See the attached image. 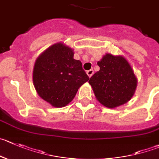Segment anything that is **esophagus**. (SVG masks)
<instances>
[{
  "mask_svg": "<svg viewBox=\"0 0 159 159\" xmlns=\"http://www.w3.org/2000/svg\"><path fill=\"white\" fill-rule=\"evenodd\" d=\"M87 75H88V76L90 78V77H91L92 75H93V69H90V70L87 71Z\"/></svg>",
  "mask_w": 159,
  "mask_h": 159,
  "instance_id": "34e87169",
  "label": "esophagus"
}]
</instances>
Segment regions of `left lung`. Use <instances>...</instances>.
Returning a JSON list of instances; mask_svg holds the SVG:
<instances>
[{
	"instance_id": "1",
	"label": "left lung",
	"mask_w": 159,
	"mask_h": 159,
	"mask_svg": "<svg viewBox=\"0 0 159 159\" xmlns=\"http://www.w3.org/2000/svg\"><path fill=\"white\" fill-rule=\"evenodd\" d=\"M98 65L100 70L90 77L89 84L100 103L116 108L129 101L137 81L128 61L122 56L106 54Z\"/></svg>"
}]
</instances>
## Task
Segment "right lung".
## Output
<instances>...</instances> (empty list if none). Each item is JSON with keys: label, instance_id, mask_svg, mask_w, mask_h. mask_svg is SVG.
Segmentation results:
<instances>
[{"label": "right lung", "instance_id": "1", "mask_svg": "<svg viewBox=\"0 0 159 159\" xmlns=\"http://www.w3.org/2000/svg\"><path fill=\"white\" fill-rule=\"evenodd\" d=\"M73 51L61 43L42 53L33 69V84L39 96L56 108L67 105L89 76Z\"/></svg>", "mask_w": 159, "mask_h": 159}]
</instances>
